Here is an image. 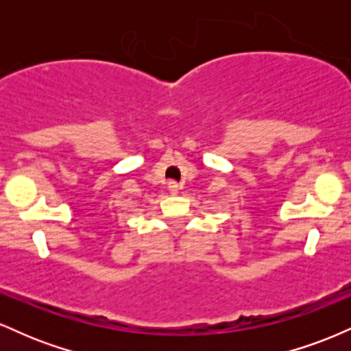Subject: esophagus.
Returning a JSON list of instances; mask_svg holds the SVG:
<instances>
[{"label": "esophagus", "instance_id": "1", "mask_svg": "<svg viewBox=\"0 0 351 351\" xmlns=\"http://www.w3.org/2000/svg\"><path fill=\"white\" fill-rule=\"evenodd\" d=\"M168 189H170L171 195H178V191H180V184L176 183V181H170V183H168Z\"/></svg>", "mask_w": 351, "mask_h": 351}]
</instances>
